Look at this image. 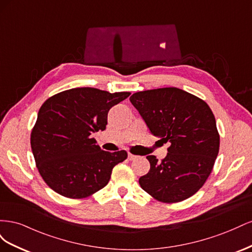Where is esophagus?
Returning <instances> with one entry per match:
<instances>
[{"label": "esophagus", "mask_w": 252, "mask_h": 252, "mask_svg": "<svg viewBox=\"0 0 252 252\" xmlns=\"http://www.w3.org/2000/svg\"><path fill=\"white\" fill-rule=\"evenodd\" d=\"M136 158H138V156H134L132 154H128V158L130 159V161H133V159H135Z\"/></svg>", "instance_id": "obj_1"}]
</instances>
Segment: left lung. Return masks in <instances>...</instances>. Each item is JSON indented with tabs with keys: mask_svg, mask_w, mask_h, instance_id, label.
<instances>
[{
	"mask_svg": "<svg viewBox=\"0 0 252 252\" xmlns=\"http://www.w3.org/2000/svg\"><path fill=\"white\" fill-rule=\"evenodd\" d=\"M129 100L150 132L170 143L162 162L146 157L150 169L139 180L142 189L164 203L188 199L208 179L219 154L220 135L209 106L177 87L140 91Z\"/></svg>",
	"mask_w": 252,
	"mask_h": 252,
	"instance_id": "obj_1",
	"label": "left lung"
}]
</instances>
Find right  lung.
Wrapping results in <instances>:
<instances>
[{
	"label": "right lung",
	"mask_w": 252,
	"mask_h": 252,
	"mask_svg": "<svg viewBox=\"0 0 252 252\" xmlns=\"http://www.w3.org/2000/svg\"><path fill=\"white\" fill-rule=\"evenodd\" d=\"M129 95L72 88L42 105L30 144L37 169L53 191L81 199L108 184L113 167L124 161L127 152L102 150L93 134L105 130L110 108Z\"/></svg>",
	"instance_id": "add662e5"
}]
</instances>
